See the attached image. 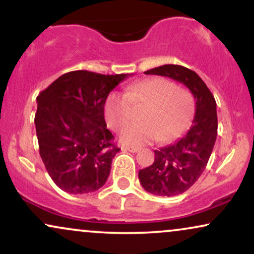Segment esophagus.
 I'll return each instance as SVG.
<instances>
[{
    "label": "esophagus",
    "instance_id": "1",
    "mask_svg": "<svg viewBox=\"0 0 254 254\" xmlns=\"http://www.w3.org/2000/svg\"><path fill=\"white\" fill-rule=\"evenodd\" d=\"M122 149L131 151V153H137V151L139 150V148H137V147H127V145H123V147H122Z\"/></svg>",
    "mask_w": 254,
    "mask_h": 254
}]
</instances>
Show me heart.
Masks as SVG:
<instances>
[{
    "instance_id": "b5f03b06",
    "label": "heart",
    "mask_w": 254,
    "mask_h": 254,
    "mask_svg": "<svg viewBox=\"0 0 254 254\" xmlns=\"http://www.w3.org/2000/svg\"><path fill=\"white\" fill-rule=\"evenodd\" d=\"M143 107L137 122L127 125L121 141L129 145H143L160 139L170 142L179 137L190 123L193 99L186 90L161 77L145 78L131 84L125 94L111 93L105 101V118L118 130L133 118V107Z\"/></svg>"
}]
</instances>
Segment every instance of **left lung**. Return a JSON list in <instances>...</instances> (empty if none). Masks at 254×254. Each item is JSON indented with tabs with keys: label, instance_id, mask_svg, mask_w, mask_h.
<instances>
[{
	"label": "left lung",
	"instance_id": "1",
	"mask_svg": "<svg viewBox=\"0 0 254 254\" xmlns=\"http://www.w3.org/2000/svg\"><path fill=\"white\" fill-rule=\"evenodd\" d=\"M144 74L170 77L185 84L196 100L193 121L185 136L154 151L153 165L138 172L139 183L147 192L178 196L197 182L210 159L217 136L216 101L202 78L183 65L166 64Z\"/></svg>",
	"mask_w": 254,
	"mask_h": 254
}]
</instances>
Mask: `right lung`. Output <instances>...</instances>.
Segmentation results:
<instances>
[{
  "mask_svg": "<svg viewBox=\"0 0 254 254\" xmlns=\"http://www.w3.org/2000/svg\"><path fill=\"white\" fill-rule=\"evenodd\" d=\"M127 76L70 71L37 97L34 124L39 154L61 190L89 193L106 183L112 159L121 149L106 127L105 101Z\"/></svg>",
  "mask_w": 254,
  "mask_h": 254,
  "instance_id": "obj_1",
  "label": "right lung"
}]
</instances>
